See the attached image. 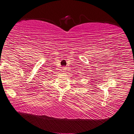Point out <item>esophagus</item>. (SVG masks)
<instances>
[{"mask_svg":"<svg viewBox=\"0 0 134 134\" xmlns=\"http://www.w3.org/2000/svg\"><path fill=\"white\" fill-rule=\"evenodd\" d=\"M67 70V69H66V67H63V69H62V70L64 72L65 71V70Z\"/></svg>","mask_w":134,"mask_h":134,"instance_id":"esophagus-1","label":"esophagus"}]
</instances>
